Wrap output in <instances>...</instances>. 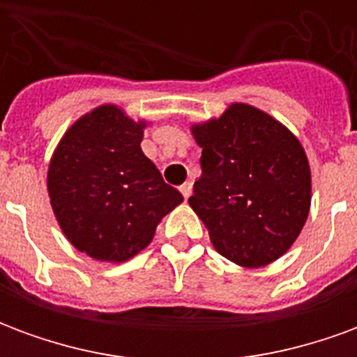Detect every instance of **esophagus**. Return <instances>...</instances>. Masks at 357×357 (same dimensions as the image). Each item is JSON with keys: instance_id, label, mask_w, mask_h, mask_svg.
Returning <instances> with one entry per match:
<instances>
[{"instance_id": "34e87169", "label": "esophagus", "mask_w": 357, "mask_h": 357, "mask_svg": "<svg viewBox=\"0 0 357 357\" xmlns=\"http://www.w3.org/2000/svg\"><path fill=\"white\" fill-rule=\"evenodd\" d=\"M179 191H181V195H183V199H189V197H191V193H193V183H191V181H185V183H183V185L179 187Z\"/></svg>"}]
</instances>
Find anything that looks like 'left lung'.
<instances>
[{
  "label": "left lung",
  "instance_id": "1",
  "mask_svg": "<svg viewBox=\"0 0 357 357\" xmlns=\"http://www.w3.org/2000/svg\"><path fill=\"white\" fill-rule=\"evenodd\" d=\"M201 178L189 197L227 260L262 268L283 256L306 224L312 179L304 149L284 126L243 102L193 126Z\"/></svg>",
  "mask_w": 357,
  "mask_h": 357
}]
</instances>
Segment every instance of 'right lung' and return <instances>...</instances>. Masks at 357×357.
I'll use <instances>...</instances> for the list:
<instances>
[{"mask_svg":"<svg viewBox=\"0 0 357 357\" xmlns=\"http://www.w3.org/2000/svg\"><path fill=\"white\" fill-rule=\"evenodd\" d=\"M143 128L105 105L80 118L51 158L47 189L59 225L95 260L124 262L137 255L183 201L143 155Z\"/></svg>","mask_w":357,"mask_h":357,"instance_id":"obj_1","label":"right lung"}]
</instances>
